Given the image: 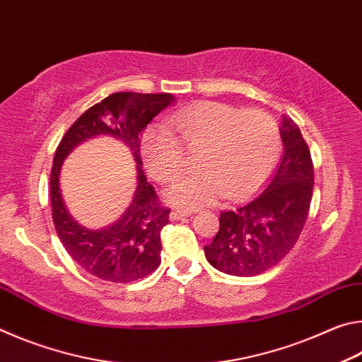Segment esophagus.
<instances>
[{"instance_id":"obj_1","label":"esophagus","mask_w":362,"mask_h":362,"mask_svg":"<svg viewBox=\"0 0 362 362\" xmlns=\"http://www.w3.org/2000/svg\"><path fill=\"white\" fill-rule=\"evenodd\" d=\"M192 211H183V209H173V212H170V218L173 220H180L183 217L187 216H192Z\"/></svg>"}]
</instances>
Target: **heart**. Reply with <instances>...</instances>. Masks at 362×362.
<instances>
[{
    "label": "heart",
    "mask_w": 362,
    "mask_h": 362,
    "mask_svg": "<svg viewBox=\"0 0 362 362\" xmlns=\"http://www.w3.org/2000/svg\"><path fill=\"white\" fill-rule=\"evenodd\" d=\"M148 173L161 183H174L185 173V153H198L199 175L170 189L174 204L194 209L218 196L241 201L272 175L281 155V132L272 115L225 103L201 102L168 116L164 127L142 137Z\"/></svg>",
    "instance_id": "1"
}]
</instances>
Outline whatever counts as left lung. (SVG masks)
<instances>
[{
	"instance_id": "1",
	"label": "left lung",
	"mask_w": 362,
	"mask_h": 362,
	"mask_svg": "<svg viewBox=\"0 0 362 362\" xmlns=\"http://www.w3.org/2000/svg\"><path fill=\"white\" fill-rule=\"evenodd\" d=\"M284 155L260 193L233 211H222L218 231L204 246L207 262L233 276H255L296 246L310 212L315 169L310 148L292 119L283 121Z\"/></svg>"
}]
</instances>
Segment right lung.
I'll return each mask as SVG.
<instances>
[{
  "label": "right lung",
  "mask_w": 362,
  "mask_h": 362,
  "mask_svg": "<svg viewBox=\"0 0 362 362\" xmlns=\"http://www.w3.org/2000/svg\"><path fill=\"white\" fill-rule=\"evenodd\" d=\"M174 102L170 94L115 93L79 116L65 132L51 170L52 220L70 257L93 276L126 284L145 278L161 263V230L169 212L142 170L140 137L146 124ZM112 135L130 146L138 163V189L118 223L102 230L84 229L71 218L62 201L58 174L64 156L86 138Z\"/></svg>",
  "instance_id": "add662e5"
}]
</instances>
